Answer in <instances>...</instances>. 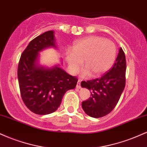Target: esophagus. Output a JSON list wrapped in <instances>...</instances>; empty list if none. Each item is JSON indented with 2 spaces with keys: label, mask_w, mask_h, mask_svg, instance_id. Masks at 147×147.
<instances>
[{
  "label": "esophagus",
  "mask_w": 147,
  "mask_h": 147,
  "mask_svg": "<svg viewBox=\"0 0 147 147\" xmlns=\"http://www.w3.org/2000/svg\"><path fill=\"white\" fill-rule=\"evenodd\" d=\"M76 87H77V88H81V80L80 79H79L78 82H77V86H76Z\"/></svg>",
  "instance_id": "34e87169"
}]
</instances>
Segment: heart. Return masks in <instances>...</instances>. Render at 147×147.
<instances>
[{"label":"heart","instance_id":"obj_1","mask_svg":"<svg viewBox=\"0 0 147 147\" xmlns=\"http://www.w3.org/2000/svg\"><path fill=\"white\" fill-rule=\"evenodd\" d=\"M117 48L113 42L101 36H88L76 41L72 52H68L66 61L72 72L78 71L84 61L86 68L82 72L84 76L90 72L94 77L104 74L113 65Z\"/></svg>","mask_w":147,"mask_h":147}]
</instances>
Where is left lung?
I'll return each instance as SVG.
<instances>
[{"label":"left lung","instance_id":"obj_1","mask_svg":"<svg viewBox=\"0 0 147 147\" xmlns=\"http://www.w3.org/2000/svg\"><path fill=\"white\" fill-rule=\"evenodd\" d=\"M126 69L125 54L120 48L113 66L107 73L100 78L82 81V87L90 91V98L82 104L88 115L102 117L113 110L125 87Z\"/></svg>","mask_w":147,"mask_h":147}]
</instances>
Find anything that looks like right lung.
Wrapping results in <instances>:
<instances>
[{
    "label": "right lung",
    "instance_id": "add662e5",
    "mask_svg": "<svg viewBox=\"0 0 147 147\" xmlns=\"http://www.w3.org/2000/svg\"><path fill=\"white\" fill-rule=\"evenodd\" d=\"M52 47L57 48L54 31L50 30L30 41L18 63L17 73L22 99L37 115L56 111L65 92L75 88L78 81L59 65L51 68L38 65L39 52Z\"/></svg>",
    "mask_w": 147,
    "mask_h": 147
}]
</instances>
